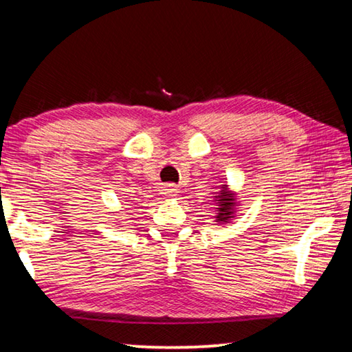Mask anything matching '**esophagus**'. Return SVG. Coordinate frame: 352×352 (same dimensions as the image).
<instances>
[{"mask_svg": "<svg viewBox=\"0 0 352 352\" xmlns=\"http://www.w3.org/2000/svg\"><path fill=\"white\" fill-rule=\"evenodd\" d=\"M163 194L166 195V197H172V195H175V188L172 186V184H168V186H164Z\"/></svg>", "mask_w": 352, "mask_h": 352, "instance_id": "34e87169", "label": "esophagus"}]
</instances>
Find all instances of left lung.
Segmentation results:
<instances>
[{
  "mask_svg": "<svg viewBox=\"0 0 352 352\" xmlns=\"http://www.w3.org/2000/svg\"><path fill=\"white\" fill-rule=\"evenodd\" d=\"M219 212H217V220L219 222H226L230 217H233V211H231V206L234 205V199L231 197V194H228V190L222 189L219 195Z\"/></svg>",
  "mask_w": 352,
  "mask_h": 352,
  "instance_id": "obj_1",
  "label": "left lung"
}]
</instances>
